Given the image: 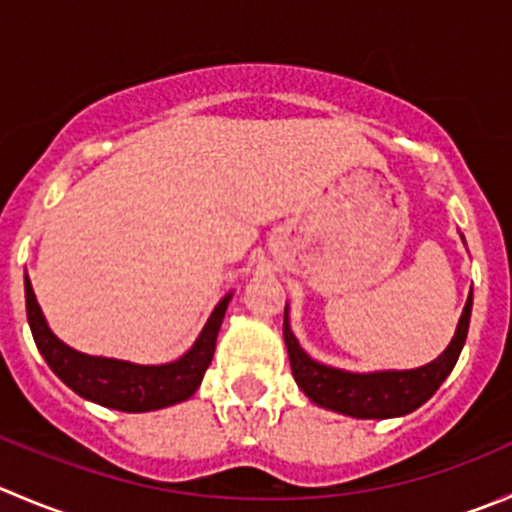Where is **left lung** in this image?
Masks as SVG:
<instances>
[{
  "instance_id": "8db88e82",
  "label": "left lung",
  "mask_w": 512,
  "mask_h": 512,
  "mask_svg": "<svg viewBox=\"0 0 512 512\" xmlns=\"http://www.w3.org/2000/svg\"><path fill=\"white\" fill-rule=\"evenodd\" d=\"M465 242V240H463ZM470 312H473V292L463 307L455 335L450 345L435 357L433 362L413 370H372V372H350L340 367L317 362L302 350L295 332L290 327V307L285 305V322H282V337H285L287 355H290L292 375L297 388L320 408L332 413L350 415L360 420H388L403 418L413 413L420 405L428 403L445 377L453 372L460 352H463L465 337L470 327Z\"/></svg>"
}]
</instances>
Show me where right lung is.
<instances>
[{
	"label": "right lung",
	"mask_w": 512,
	"mask_h": 512,
	"mask_svg": "<svg viewBox=\"0 0 512 512\" xmlns=\"http://www.w3.org/2000/svg\"><path fill=\"white\" fill-rule=\"evenodd\" d=\"M24 297H27V320L32 327L34 342L54 375L67 388H72L79 398L92 400L102 408L122 410V413H150V410L182 403L197 393L212 355H215L217 332L225 320L232 292H227L217 302L190 350L177 360L162 362V365H140V362L74 350L52 332L27 275H24Z\"/></svg>",
	"instance_id": "obj_1"
}]
</instances>
